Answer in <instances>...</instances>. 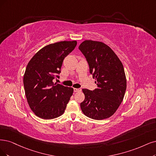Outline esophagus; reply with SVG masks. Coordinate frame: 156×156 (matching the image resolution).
<instances>
[{"mask_svg": "<svg viewBox=\"0 0 156 156\" xmlns=\"http://www.w3.org/2000/svg\"><path fill=\"white\" fill-rule=\"evenodd\" d=\"M82 90L81 89H76V88H74V92H80Z\"/></svg>", "mask_w": 156, "mask_h": 156, "instance_id": "obj_1", "label": "esophagus"}]
</instances>
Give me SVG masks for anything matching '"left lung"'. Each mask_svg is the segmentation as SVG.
Here are the masks:
<instances>
[{"label":"left lung","mask_w":156,"mask_h":156,"mask_svg":"<svg viewBox=\"0 0 156 156\" xmlns=\"http://www.w3.org/2000/svg\"><path fill=\"white\" fill-rule=\"evenodd\" d=\"M97 83L94 90L83 89L85 100L80 103L83 113L101 120L112 116L122 102L126 89L123 66L113 50L105 44L85 40L79 46Z\"/></svg>","instance_id":"left-lung-1"}]
</instances>
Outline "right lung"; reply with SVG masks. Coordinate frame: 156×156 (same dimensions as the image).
Segmentation results:
<instances>
[{
  "mask_svg": "<svg viewBox=\"0 0 156 156\" xmlns=\"http://www.w3.org/2000/svg\"><path fill=\"white\" fill-rule=\"evenodd\" d=\"M77 42L61 41L45 46L27 63L24 75L25 94L29 106L38 117L54 119L64 112L73 88L54 83L59 78L63 59Z\"/></svg>",
  "mask_w": 156,
  "mask_h": 156,
  "instance_id": "add662e5",
  "label": "right lung"
}]
</instances>
